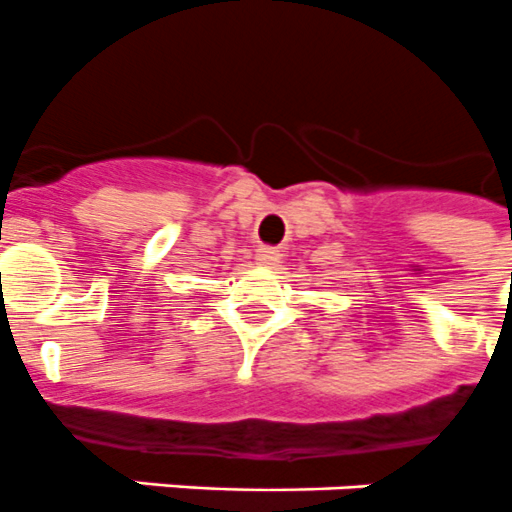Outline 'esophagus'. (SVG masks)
<instances>
[{"instance_id":"esophagus-1","label":"esophagus","mask_w":512,"mask_h":512,"mask_svg":"<svg viewBox=\"0 0 512 512\" xmlns=\"http://www.w3.org/2000/svg\"><path fill=\"white\" fill-rule=\"evenodd\" d=\"M280 259L282 253L272 246H261L259 251H256V261H259L261 266H269V269H274V266L280 264Z\"/></svg>"}]
</instances>
